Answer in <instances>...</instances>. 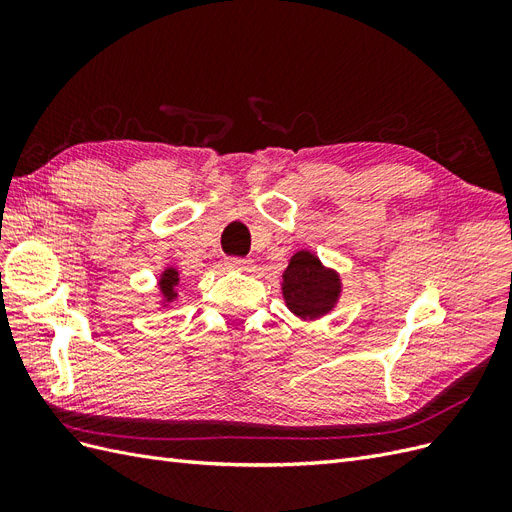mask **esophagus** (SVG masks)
<instances>
[{"label": "esophagus", "instance_id": "1", "mask_svg": "<svg viewBox=\"0 0 512 512\" xmlns=\"http://www.w3.org/2000/svg\"><path fill=\"white\" fill-rule=\"evenodd\" d=\"M228 267L237 269V271H250L252 269V260L247 258H228Z\"/></svg>", "mask_w": 512, "mask_h": 512}]
</instances>
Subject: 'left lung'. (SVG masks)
Wrapping results in <instances>:
<instances>
[{"instance_id": "1", "label": "left lung", "mask_w": 512, "mask_h": 512, "mask_svg": "<svg viewBox=\"0 0 512 512\" xmlns=\"http://www.w3.org/2000/svg\"><path fill=\"white\" fill-rule=\"evenodd\" d=\"M342 277L309 250L290 256L282 273V297L290 312L303 322H314L331 314L342 299Z\"/></svg>"}]
</instances>
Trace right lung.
Segmentation results:
<instances>
[{
	"mask_svg": "<svg viewBox=\"0 0 512 512\" xmlns=\"http://www.w3.org/2000/svg\"><path fill=\"white\" fill-rule=\"evenodd\" d=\"M177 286H179L177 267H173V265L164 267L160 277H158V307L166 309L170 303H173L179 297Z\"/></svg>",
	"mask_w": 512,
	"mask_h": 512,
	"instance_id": "right-lung-1",
	"label": "right lung"
}]
</instances>
